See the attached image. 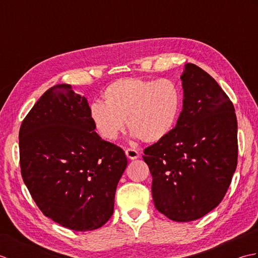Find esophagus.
<instances>
[{"label":"esophagus","instance_id":"34e87169","mask_svg":"<svg viewBox=\"0 0 258 258\" xmlns=\"http://www.w3.org/2000/svg\"><path fill=\"white\" fill-rule=\"evenodd\" d=\"M125 154L130 158V160H136V158L140 156L139 152L134 149H127L125 151Z\"/></svg>","mask_w":258,"mask_h":258}]
</instances>
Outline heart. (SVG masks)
Returning a JSON list of instances; mask_svg holds the SVG:
<instances>
[{"mask_svg": "<svg viewBox=\"0 0 258 258\" xmlns=\"http://www.w3.org/2000/svg\"><path fill=\"white\" fill-rule=\"evenodd\" d=\"M104 104L94 103L90 116L96 132L113 141L124 128L146 143L165 138L174 127L182 106V92L171 80L120 79L103 93Z\"/></svg>", "mask_w": 258, "mask_h": 258, "instance_id": "obj_1", "label": "heart"}]
</instances>
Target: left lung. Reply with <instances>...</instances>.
<instances>
[{"label": "left lung", "mask_w": 258, "mask_h": 258, "mask_svg": "<svg viewBox=\"0 0 258 258\" xmlns=\"http://www.w3.org/2000/svg\"><path fill=\"white\" fill-rule=\"evenodd\" d=\"M183 111L165 138L144 150L156 210L175 222L199 220L225 196L237 166L232 101L204 70L185 64Z\"/></svg>", "instance_id": "left-lung-1"}]
</instances>
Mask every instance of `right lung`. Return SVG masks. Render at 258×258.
<instances>
[{"label": "right lung", "instance_id": "add662e5", "mask_svg": "<svg viewBox=\"0 0 258 258\" xmlns=\"http://www.w3.org/2000/svg\"><path fill=\"white\" fill-rule=\"evenodd\" d=\"M84 96L69 84L52 86L22 122L20 166L41 212L78 232L103 226L127 166L119 146L97 135Z\"/></svg>", "mask_w": 258, "mask_h": 258}]
</instances>
